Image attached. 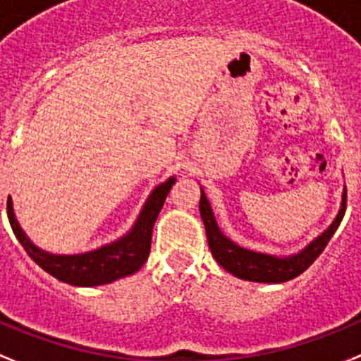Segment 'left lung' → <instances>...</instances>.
Masks as SVG:
<instances>
[{"instance_id":"left-lung-1","label":"left lung","mask_w":361,"mask_h":361,"mask_svg":"<svg viewBox=\"0 0 361 361\" xmlns=\"http://www.w3.org/2000/svg\"><path fill=\"white\" fill-rule=\"evenodd\" d=\"M200 189H202L200 214H202L203 225H205L207 241H209L214 259L225 271L240 278V280L258 281V283H283V281L293 280V278L302 274L303 271H307L311 267V263L322 255V250L325 249L332 234L336 233V228L341 224V218L345 214L347 190L343 187L340 211H338L336 218L332 219V224L325 228L324 233L318 234L309 245L303 247L296 255H265V252H256V250L240 247L231 238L225 236L221 233V228H219L218 221H216L211 202L207 200L205 190H203V187H200Z\"/></svg>"}]
</instances>
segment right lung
Masks as SVG:
<instances>
[{"label":"right lung","instance_id":"1","mask_svg":"<svg viewBox=\"0 0 361 361\" xmlns=\"http://www.w3.org/2000/svg\"><path fill=\"white\" fill-rule=\"evenodd\" d=\"M174 183H176V178L171 176L152 189L127 234L81 255H52L32 243L16 219L12 198H8L7 202L8 221L18 241L27 250V255L43 271L63 283L76 285V287H98V285L112 283L125 276L134 274L143 267L150 252L152 227Z\"/></svg>","mask_w":361,"mask_h":361}]
</instances>
